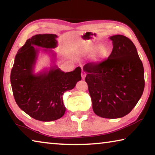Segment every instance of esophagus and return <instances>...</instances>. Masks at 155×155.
I'll return each instance as SVG.
<instances>
[{
	"mask_svg": "<svg viewBox=\"0 0 155 155\" xmlns=\"http://www.w3.org/2000/svg\"><path fill=\"white\" fill-rule=\"evenodd\" d=\"M85 76H86V73L85 72L82 71V72H81V77H82L83 79H85Z\"/></svg>",
	"mask_w": 155,
	"mask_h": 155,
	"instance_id": "1",
	"label": "esophagus"
}]
</instances>
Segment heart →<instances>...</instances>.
I'll list each match as a JSON object with an SVG mask.
<instances>
[{"label":"heart","instance_id":"heart-1","mask_svg":"<svg viewBox=\"0 0 155 155\" xmlns=\"http://www.w3.org/2000/svg\"><path fill=\"white\" fill-rule=\"evenodd\" d=\"M97 48V46L91 44H86L83 47V51L88 54H92L94 51ZM107 52V49L106 47L101 46L97 51V55L98 57H103L105 55Z\"/></svg>","mask_w":155,"mask_h":155}]
</instances>
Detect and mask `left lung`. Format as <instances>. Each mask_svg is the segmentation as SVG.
<instances>
[{
	"mask_svg": "<svg viewBox=\"0 0 155 155\" xmlns=\"http://www.w3.org/2000/svg\"><path fill=\"white\" fill-rule=\"evenodd\" d=\"M113 50L107 59L87 63L85 82L95 114L101 117H122L132 111L142 96L145 85L143 64L129 38H109Z\"/></svg>",
	"mask_w": 155,
	"mask_h": 155,
	"instance_id": "obj_1",
	"label": "left lung"
}]
</instances>
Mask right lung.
I'll list each match as a JSON object with an SVG mask.
<instances>
[{
	"mask_svg": "<svg viewBox=\"0 0 155 155\" xmlns=\"http://www.w3.org/2000/svg\"><path fill=\"white\" fill-rule=\"evenodd\" d=\"M57 38L54 34H39L28 39L18 50L11 71L13 94L18 107L31 117L42 122L61 118L65 111L63 94L72 90L81 80L80 67L64 72L55 65L49 71L33 73L39 52L34 46L54 48L57 46Z\"/></svg>",
	"mask_w": 155,
	"mask_h": 155,
	"instance_id": "obj_1",
	"label": "right lung"
}]
</instances>
